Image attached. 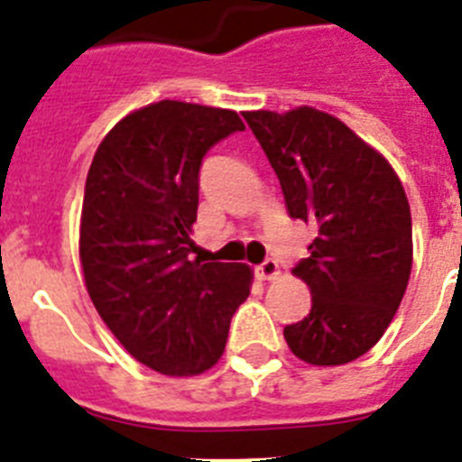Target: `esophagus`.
Returning <instances> with one entry per match:
<instances>
[{"instance_id": "1", "label": "esophagus", "mask_w": 462, "mask_h": 462, "mask_svg": "<svg viewBox=\"0 0 462 462\" xmlns=\"http://www.w3.org/2000/svg\"><path fill=\"white\" fill-rule=\"evenodd\" d=\"M254 273H257L259 280H273L280 275V266L275 259H266V262H262L257 269H254Z\"/></svg>"}]
</instances>
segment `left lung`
<instances>
[{
    "label": "left lung",
    "mask_w": 462,
    "mask_h": 462,
    "mask_svg": "<svg viewBox=\"0 0 462 462\" xmlns=\"http://www.w3.org/2000/svg\"><path fill=\"white\" fill-rule=\"evenodd\" d=\"M280 180L290 217L315 226L291 273L313 306L285 327L299 360L337 366L374 348L411 275V210L388 161L332 114L313 107L243 114Z\"/></svg>",
    "instance_id": "1"
}]
</instances>
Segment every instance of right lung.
<instances>
[{"label":"right lung","instance_id":"1","mask_svg":"<svg viewBox=\"0 0 462 462\" xmlns=\"http://www.w3.org/2000/svg\"><path fill=\"white\" fill-rule=\"evenodd\" d=\"M236 130L231 109L161 100L121 118L86 177L79 257L105 325L137 362L165 376L222 357L250 294L245 263L191 259L205 153Z\"/></svg>","mask_w":462,"mask_h":462}]
</instances>
